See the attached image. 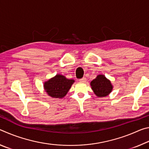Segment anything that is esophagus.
Instances as JSON below:
<instances>
[{"mask_svg":"<svg viewBox=\"0 0 149 149\" xmlns=\"http://www.w3.org/2000/svg\"><path fill=\"white\" fill-rule=\"evenodd\" d=\"M79 81L80 82H85V81H86V78L83 77L82 79H79Z\"/></svg>","mask_w":149,"mask_h":149,"instance_id":"34e87169","label":"esophagus"}]
</instances>
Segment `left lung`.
<instances>
[{
	"mask_svg": "<svg viewBox=\"0 0 149 149\" xmlns=\"http://www.w3.org/2000/svg\"><path fill=\"white\" fill-rule=\"evenodd\" d=\"M91 89L96 96L99 98L105 97L112 91L113 85L104 75L99 74L90 84Z\"/></svg>",
	"mask_w": 149,
	"mask_h": 149,
	"instance_id": "8db88e82",
	"label": "left lung"
}]
</instances>
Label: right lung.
<instances>
[{
    "mask_svg": "<svg viewBox=\"0 0 149 149\" xmlns=\"http://www.w3.org/2000/svg\"><path fill=\"white\" fill-rule=\"evenodd\" d=\"M74 82V79H68L64 75L56 74L44 82L43 88L50 97L62 99L68 93Z\"/></svg>",
    "mask_w": 149,
    "mask_h": 149,
    "instance_id": "add662e5",
    "label": "right lung"
}]
</instances>
